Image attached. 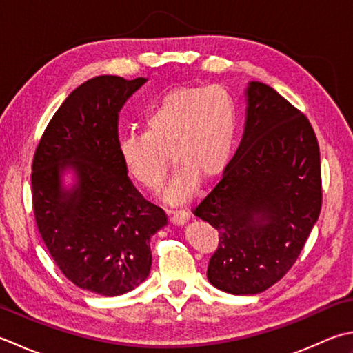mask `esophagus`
<instances>
[{"instance_id":"esophagus-1","label":"esophagus","mask_w":353,"mask_h":353,"mask_svg":"<svg viewBox=\"0 0 353 353\" xmlns=\"http://www.w3.org/2000/svg\"><path fill=\"white\" fill-rule=\"evenodd\" d=\"M190 220V212L185 210L171 211V222L174 225H185Z\"/></svg>"}]
</instances>
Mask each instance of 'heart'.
Listing matches in <instances>:
<instances>
[{
	"label": "heart",
	"instance_id": "b5f03b06",
	"mask_svg": "<svg viewBox=\"0 0 353 353\" xmlns=\"http://www.w3.org/2000/svg\"><path fill=\"white\" fill-rule=\"evenodd\" d=\"M237 112L223 87H179L165 93L145 117V131L121 137V157L134 181L162 188L168 154L177 163L167 188L170 202L194 194L202 176H219L236 139Z\"/></svg>",
	"mask_w": 353,
	"mask_h": 353
}]
</instances>
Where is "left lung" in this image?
<instances>
[{"mask_svg":"<svg viewBox=\"0 0 353 353\" xmlns=\"http://www.w3.org/2000/svg\"><path fill=\"white\" fill-rule=\"evenodd\" d=\"M245 93L241 142L194 208L219 232L208 280L232 295L260 294L283 279L323 199L319 141L307 117L263 82H250Z\"/></svg>","mask_w":353,"mask_h":353,"instance_id":"1","label":"left lung"}]
</instances>
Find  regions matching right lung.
Instances as JSON below:
<instances>
[{
  "label": "right lung",
  "mask_w": 353,
  "mask_h": 353,
  "mask_svg": "<svg viewBox=\"0 0 353 353\" xmlns=\"http://www.w3.org/2000/svg\"><path fill=\"white\" fill-rule=\"evenodd\" d=\"M147 79L96 76L68 94L48 122L32 163L33 212L54 263L81 289L116 296L151 269V236L167 225L127 176L119 112ZM73 170L70 189L61 174Z\"/></svg>",
  "instance_id": "obj_1"
}]
</instances>
